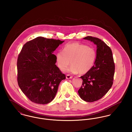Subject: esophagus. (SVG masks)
Listing matches in <instances>:
<instances>
[{"label":"esophagus","instance_id":"34e87169","mask_svg":"<svg viewBox=\"0 0 132 132\" xmlns=\"http://www.w3.org/2000/svg\"><path fill=\"white\" fill-rule=\"evenodd\" d=\"M66 78L67 79H72L73 78V77L72 76L70 75H67L66 76Z\"/></svg>","mask_w":132,"mask_h":132}]
</instances>
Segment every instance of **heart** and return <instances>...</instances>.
<instances>
[{
  "mask_svg": "<svg viewBox=\"0 0 132 132\" xmlns=\"http://www.w3.org/2000/svg\"><path fill=\"white\" fill-rule=\"evenodd\" d=\"M57 65L61 70L66 69L70 63L69 71L73 73L84 74L92 69L94 64L96 53L94 48L85 44L71 43L65 45L63 51L55 55Z\"/></svg>",
  "mask_w": 132,
  "mask_h": 132,
  "instance_id": "obj_1",
  "label": "heart"
}]
</instances>
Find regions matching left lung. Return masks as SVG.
<instances>
[{
  "instance_id": "obj_1",
  "label": "left lung",
  "mask_w": 132,
  "mask_h": 132,
  "mask_svg": "<svg viewBox=\"0 0 132 132\" xmlns=\"http://www.w3.org/2000/svg\"><path fill=\"white\" fill-rule=\"evenodd\" d=\"M83 38L93 42L97 48L94 65L88 73L81 77L83 81L78 90L83 101L91 102L100 100L111 88L115 64L111 50L104 42L90 36Z\"/></svg>"
}]
</instances>
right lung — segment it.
<instances>
[{
    "label": "right lung",
    "instance_id": "right-lung-1",
    "mask_svg": "<svg viewBox=\"0 0 132 132\" xmlns=\"http://www.w3.org/2000/svg\"><path fill=\"white\" fill-rule=\"evenodd\" d=\"M64 41L38 37L26 43L17 60V81L22 92L38 104L50 102L66 79L57 67L54 50Z\"/></svg>",
    "mask_w": 132,
    "mask_h": 132
}]
</instances>
